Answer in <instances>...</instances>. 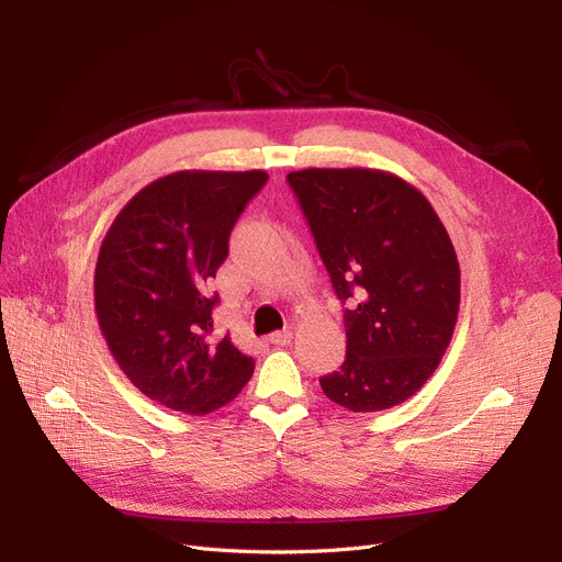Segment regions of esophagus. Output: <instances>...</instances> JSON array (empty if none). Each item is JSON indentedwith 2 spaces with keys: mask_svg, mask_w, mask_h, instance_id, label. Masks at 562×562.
<instances>
[{
  "mask_svg": "<svg viewBox=\"0 0 562 562\" xmlns=\"http://www.w3.org/2000/svg\"><path fill=\"white\" fill-rule=\"evenodd\" d=\"M291 339H293V330L291 328H283V330H277V333L269 335V342L274 345V347L291 345Z\"/></svg>",
  "mask_w": 562,
  "mask_h": 562,
  "instance_id": "obj_1",
  "label": "esophagus"
}]
</instances>
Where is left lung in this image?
<instances>
[{
    "label": "left lung",
    "mask_w": 562,
    "mask_h": 562,
    "mask_svg": "<svg viewBox=\"0 0 562 562\" xmlns=\"http://www.w3.org/2000/svg\"><path fill=\"white\" fill-rule=\"evenodd\" d=\"M345 310L347 359L321 378L351 413L401 405L424 386L452 339L459 262L419 190L378 168L288 173Z\"/></svg>",
    "instance_id": "obj_1"
}]
</instances>
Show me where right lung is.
<instances>
[{"mask_svg":"<svg viewBox=\"0 0 562 562\" xmlns=\"http://www.w3.org/2000/svg\"><path fill=\"white\" fill-rule=\"evenodd\" d=\"M265 171H178L119 211L98 252L93 295L108 349L143 394L209 415L239 396L255 361L213 330L209 279Z\"/></svg>","mask_w":562,"mask_h":562,"instance_id":"1","label":"right lung"}]
</instances>
